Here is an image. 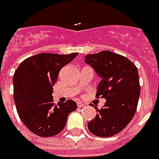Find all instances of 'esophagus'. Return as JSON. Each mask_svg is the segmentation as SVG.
<instances>
[{
    "instance_id": "esophagus-1",
    "label": "esophagus",
    "mask_w": 159,
    "mask_h": 159,
    "mask_svg": "<svg viewBox=\"0 0 159 159\" xmlns=\"http://www.w3.org/2000/svg\"><path fill=\"white\" fill-rule=\"evenodd\" d=\"M77 106H78V108H83V107L85 106V104L82 103L81 102H77Z\"/></svg>"
}]
</instances>
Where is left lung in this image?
<instances>
[{"mask_svg":"<svg viewBox=\"0 0 159 159\" xmlns=\"http://www.w3.org/2000/svg\"><path fill=\"white\" fill-rule=\"evenodd\" d=\"M85 63L102 78L96 97L106 99L102 109L94 106L97 115L88 127L96 136L111 137L122 131L135 114L141 91L137 67L128 58L108 50L87 55Z\"/></svg>","mask_w":159,"mask_h":159,"instance_id":"obj_1","label":"left lung"}]
</instances>
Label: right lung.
I'll return each instance as SVG.
<instances>
[{
  "label": "right lung",
  "instance_id": "1",
  "mask_svg": "<svg viewBox=\"0 0 159 159\" xmlns=\"http://www.w3.org/2000/svg\"><path fill=\"white\" fill-rule=\"evenodd\" d=\"M78 53L58 55L41 53L24 60L13 76L14 101L24 125L40 137H51L64 129L76 102H53V86L64 65Z\"/></svg>",
  "mask_w": 159,
  "mask_h": 159
}]
</instances>
